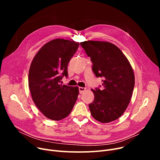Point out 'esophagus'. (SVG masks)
<instances>
[{"mask_svg": "<svg viewBox=\"0 0 160 160\" xmlns=\"http://www.w3.org/2000/svg\"><path fill=\"white\" fill-rule=\"evenodd\" d=\"M78 89H79V93H80V94L83 93V92L84 91H86V88H82V87H79Z\"/></svg>", "mask_w": 160, "mask_h": 160, "instance_id": "1", "label": "esophagus"}]
</instances>
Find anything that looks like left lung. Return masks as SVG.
Wrapping results in <instances>:
<instances>
[{
  "mask_svg": "<svg viewBox=\"0 0 160 160\" xmlns=\"http://www.w3.org/2000/svg\"><path fill=\"white\" fill-rule=\"evenodd\" d=\"M80 45L90 57L96 77L103 78L102 89H91L95 98L89 105L91 113L99 122L113 121L123 114L130 101L135 84L132 66L121 50L109 42L87 41Z\"/></svg>",
  "mask_w": 160,
  "mask_h": 160,
  "instance_id": "obj_1",
  "label": "left lung"
}]
</instances>
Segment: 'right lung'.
<instances>
[{
  "label": "right lung",
  "mask_w": 160,
  "mask_h": 160,
  "mask_svg": "<svg viewBox=\"0 0 160 160\" xmlns=\"http://www.w3.org/2000/svg\"><path fill=\"white\" fill-rule=\"evenodd\" d=\"M80 43L56 39L41 48L32 62L28 86L33 102L48 119L60 121L72 111L79 93L78 87L62 85L68 77L67 66Z\"/></svg>",
  "instance_id": "add662e5"
}]
</instances>
